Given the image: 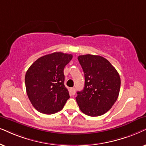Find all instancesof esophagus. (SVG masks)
I'll list each match as a JSON object with an SVG mask.
<instances>
[{
    "label": "esophagus",
    "instance_id": "esophagus-1",
    "mask_svg": "<svg viewBox=\"0 0 146 146\" xmlns=\"http://www.w3.org/2000/svg\"><path fill=\"white\" fill-rule=\"evenodd\" d=\"M71 93L73 96V95H75V88H74V87H72V88H71Z\"/></svg>",
    "mask_w": 146,
    "mask_h": 146
}]
</instances>
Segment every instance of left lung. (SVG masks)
Instances as JSON below:
<instances>
[{"instance_id": "8db88e82", "label": "left lung", "mask_w": 146, "mask_h": 146, "mask_svg": "<svg viewBox=\"0 0 146 146\" xmlns=\"http://www.w3.org/2000/svg\"><path fill=\"white\" fill-rule=\"evenodd\" d=\"M77 59L85 74L84 88L77 91V104L87 115H102L111 108L119 96V73L108 60L101 56L87 54Z\"/></svg>"}]
</instances>
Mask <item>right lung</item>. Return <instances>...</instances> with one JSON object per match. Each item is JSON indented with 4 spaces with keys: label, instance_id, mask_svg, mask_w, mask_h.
I'll use <instances>...</instances> for the list:
<instances>
[{
    "label": "right lung",
    "instance_id": "obj_1",
    "mask_svg": "<svg viewBox=\"0 0 146 146\" xmlns=\"http://www.w3.org/2000/svg\"><path fill=\"white\" fill-rule=\"evenodd\" d=\"M72 58L71 54L55 52L38 58L27 70V96L38 111L53 114L63 108L70 98L64 85L63 70Z\"/></svg>",
    "mask_w": 146,
    "mask_h": 146
}]
</instances>
